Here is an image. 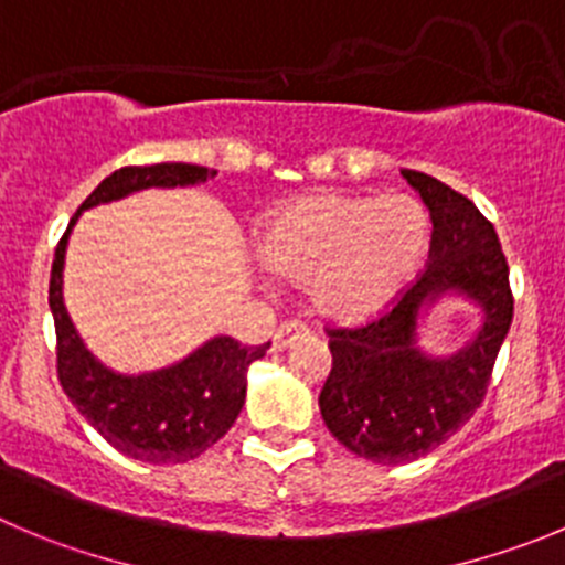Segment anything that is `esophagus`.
Instances as JSON below:
<instances>
[{
  "label": "esophagus",
  "instance_id": "esophagus-1",
  "mask_svg": "<svg viewBox=\"0 0 565 565\" xmlns=\"http://www.w3.org/2000/svg\"><path fill=\"white\" fill-rule=\"evenodd\" d=\"M300 334H307V326L300 323V320H284L276 334H273V351H284Z\"/></svg>",
  "mask_w": 565,
  "mask_h": 565
}]
</instances>
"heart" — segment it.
Instances as JSON below:
<instances>
[{"label":"heart","instance_id":"obj_1","mask_svg":"<svg viewBox=\"0 0 565 565\" xmlns=\"http://www.w3.org/2000/svg\"><path fill=\"white\" fill-rule=\"evenodd\" d=\"M429 234V214L413 194L312 192L265 220L258 258L273 276L312 289L323 318L356 323L413 281Z\"/></svg>","mask_w":565,"mask_h":565}]
</instances>
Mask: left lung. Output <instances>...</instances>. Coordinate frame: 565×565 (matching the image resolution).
Instances as JSON below:
<instances>
[{"mask_svg": "<svg viewBox=\"0 0 565 565\" xmlns=\"http://www.w3.org/2000/svg\"><path fill=\"white\" fill-rule=\"evenodd\" d=\"M402 175L429 205V262L371 320L326 326L331 371L320 390L331 435L382 466L429 455L473 418L513 320L508 258L493 223L437 178L418 170ZM443 288H460L482 302L486 323L460 355L435 363L414 348V318L419 303Z\"/></svg>", "mask_w": 565, "mask_h": 565, "instance_id": "left-lung-1", "label": "left lung"}]
</instances>
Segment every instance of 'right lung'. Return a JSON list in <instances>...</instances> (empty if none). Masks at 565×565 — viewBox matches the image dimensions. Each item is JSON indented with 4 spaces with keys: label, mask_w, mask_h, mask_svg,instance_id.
I'll return each instance as SVG.
<instances>
[{
    "label": "right lung",
    "mask_w": 565,
    "mask_h": 565,
    "mask_svg": "<svg viewBox=\"0 0 565 565\" xmlns=\"http://www.w3.org/2000/svg\"><path fill=\"white\" fill-rule=\"evenodd\" d=\"M214 175L217 170L198 167V163L122 167L110 172L83 200L77 214L83 209L125 198L147 186H189V183H203ZM77 214L68 228L75 225ZM68 228L55 247L50 276V309L55 318L57 340L55 365L63 393L116 451L141 462H156V466L194 460L234 426L245 404L247 367L267 354L270 342L242 345L231 337H214L189 360L167 371L136 379L110 373L88 354L63 307L61 270Z\"/></svg>",
    "instance_id": "obj_1"
}]
</instances>
